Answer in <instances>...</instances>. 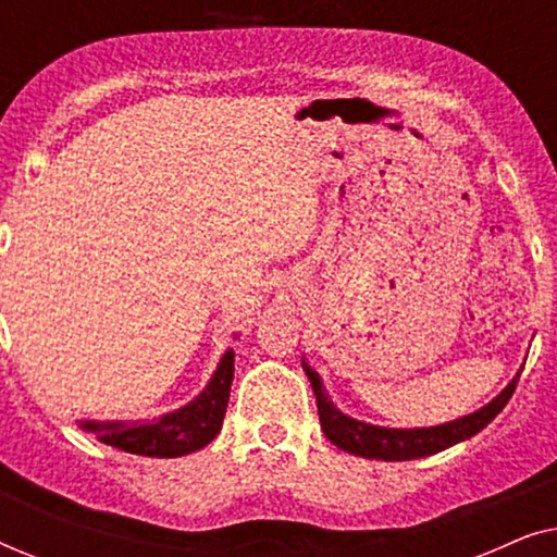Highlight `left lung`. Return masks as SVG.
Wrapping results in <instances>:
<instances>
[{"label":"left lung","mask_w":557,"mask_h":557,"mask_svg":"<svg viewBox=\"0 0 557 557\" xmlns=\"http://www.w3.org/2000/svg\"><path fill=\"white\" fill-rule=\"evenodd\" d=\"M304 372H307L311 387L317 395V408H319V423H322L324 436L332 441L334 446L342 451H349L355 456H364V459H383V461H410L421 459V456H431L444 451V448L459 444L476 436L484 425L494 421V416L507 406L517 387V375L490 406H484L476 413L459 421L433 425V429H383V425H370L362 421H355L345 413H339L337 408L326 400L322 391V380L314 370L304 362Z\"/></svg>","instance_id":"obj_1"}]
</instances>
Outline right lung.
<instances>
[{
  "label": "right lung",
  "mask_w": 557,
  "mask_h": 557,
  "mask_svg": "<svg viewBox=\"0 0 557 557\" xmlns=\"http://www.w3.org/2000/svg\"><path fill=\"white\" fill-rule=\"evenodd\" d=\"M233 349L220 360V368L212 375L210 385L200 393V398L174 413L149 423H83V429L94 431L98 441L116 446L121 451L139 456H172L193 454L208 446L223 429V418L231 398L233 383Z\"/></svg>",
  "instance_id": "1"
}]
</instances>
